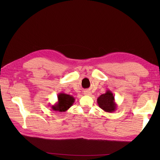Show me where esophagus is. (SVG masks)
Returning <instances> with one entry per match:
<instances>
[{"label": "esophagus", "mask_w": 160, "mask_h": 160, "mask_svg": "<svg viewBox=\"0 0 160 160\" xmlns=\"http://www.w3.org/2000/svg\"><path fill=\"white\" fill-rule=\"evenodd\" d=\"M84 94L87 95H90L91 93V91H85L84 92Z\"/></svg>", "instance_id": "1"}]
</instances>
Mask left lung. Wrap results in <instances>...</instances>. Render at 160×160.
Instances as JSON below:
<instances>
[{"label":"left lung","mask_w":160,"mask_h":160,"mask_svg":"<svg viewBox=\"0 0 160 160\" xmlns=\"http://www.w3.org/2000/svg\"><path fill=\"white\" fill-rule=\"evenodd\" d=\"M97 102L101 109L108 113L113 112L118 108L114 95L110 90H107L105 93L101 95L97 99Z\"/></svg>","instance_id":"1"}]
</instances>
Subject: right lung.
<instances>
[{
	"mask_svg": "<svg viewBox=\"0 0 160 160\" xmlns=\"http://www.w3.org/2000/svg\"><path fill=\"white\" fill-rule=\"evenodd\" d=\"M58 101L54 105L51 106L52 110L59 112H65L68 110L75 102V98L72 95L60 93L57 95Z\"/></svg>",
	"mask_w": 160,
	"mask_h": 160,
	"instance_id": "add662e5",
	"label": "right lung"
}]
</instances>
